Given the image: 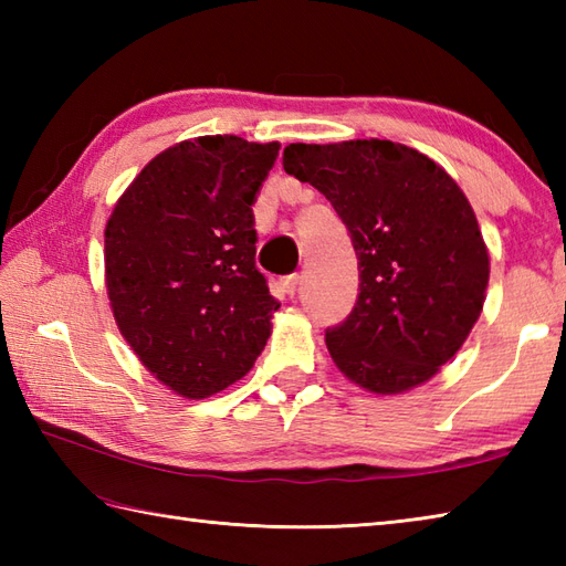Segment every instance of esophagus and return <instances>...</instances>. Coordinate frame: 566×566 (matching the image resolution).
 Listing matches in <instances>:
<instances>
[{
    "label": "esophagus",
    "instance_id": "obj_1",
    "mask_svg": "<svg viewBox=\"0 0 566 566\" xmlns=\"http://www.w3.org/2000/svg\"><path fill=\"white\" fill-rule=\"evenodd\" d=\"M298 282H302V276H298L296 272L294 274H286L284 280H282V290L290 294V296H294L296 290H298Z\"/></svg>",
    "mask_w": 566,
    "mask_h": 566
}]
</instances>
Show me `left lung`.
<instances>
[{"instance_id":"obj_1","label":"left lung","mask_w":566,"mask_h":566,"mask_svg":"<svg viewBox=\"0 0 566 566\" xmlns=\"http://www.w3.org/2000/svg\"><path fill=\"white\" fill-rule=\"evenodd\" d=\"M284 170L316 187L350 233L357 302L326 331L333 363L375 394L428 381L484 306L489 252L454 179L391 140L292 143Z\"/></svg>"}]
</instances>
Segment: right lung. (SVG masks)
Returning a JSON list of instances; mask_svg holds the SVG:
<instances>
[{
    "mask_svg": "<svg viewBox=\"0 0 566 566\" xmlns=\"http://www.w3.org/2000/svg\"><path fill=\"white\" fill-rule=\"evenodd\" d=\"M280 143L182 140L153 158L104 233L106 292L138 359L165 387L207 399L245 377L280 302L255 264L260 187Z\"/></svg>",
    "mask_w": 566,
    "mask_h": 566,
    "instance_id": "1",
    "label": "right lung"
}]
</instances>
